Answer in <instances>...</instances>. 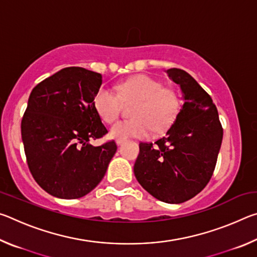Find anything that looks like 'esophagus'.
<instances>
[{
	"label": "esophagus",
	"instance_id": "34e87169",
	"mask_svg": "<svg viewBox=\"0 0 257 257\" xmlns=\"http://www.w3.org/2000/svg\"><path fill=\"white\" fill-rule=\"evenodd\" d=\"M125 142V139H122V138H118L115 141V143H116V145H121L122 144V143H124Z\"/></svg>",
	"mask_w": 257,
	"mask_h": 257
}]
</instances>
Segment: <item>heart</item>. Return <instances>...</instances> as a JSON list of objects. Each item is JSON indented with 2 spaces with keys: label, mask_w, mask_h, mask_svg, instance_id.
<instances>
[{
  "label": "heart",
  "mask_w": 257,
  "mask_h": 257,
  "mask_svg": "<svg viewBox=\"0 0 257 257\" xmlns=\"http://www.w3.org/2000/svg\"><path fill=\"white\" fill-rule=\"evenodd\" d=\"M134 119L119 121L112 125L113 138H145L151 133H161L175 121L180 108L179 95L172 87L163 86L154 78L139 75L124 80L118 86V93L103 86L94 96V106L105 123L119 118L123 103H135Z\"/></svg>",
  "instance_id": "heart-1"
}]
</instances>
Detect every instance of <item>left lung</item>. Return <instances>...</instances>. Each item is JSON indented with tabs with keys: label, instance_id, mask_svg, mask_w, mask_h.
<instances>
[{
	"label": "left lung",
	"instance_id": "obj_1",
	"mask_svg": "<svg viewBox=\"0 0 257 257\" xmlns=\"http://www.w3.org/2000/svg\"><path fill=\"white\" fill-rule=\"evenodd\" d=\"M167 73L180 85L185 102L164 137L139 143L134 172L152 196L179 204L196 196L210 181L223 128L211 96L189 73L177 68Z\"/></svg>",
	"mask_w": 257,
	"mask_h": 257
}]
</instances>
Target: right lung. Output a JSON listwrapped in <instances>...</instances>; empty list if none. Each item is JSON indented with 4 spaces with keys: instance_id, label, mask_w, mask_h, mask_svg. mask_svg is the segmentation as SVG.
Listing matches in <instances>:
<instances>
[{
    "instance_id": "right-lung-1",
    "label": "right lung",
    "mask_w": 257,
    "mask_h": 257,
    "mask_svg": "<svg viewBox=\"0 0 257 257\" xmlns=\"http://www.w3.org/2000/svg\"><path fill=\"white\" fill-rule=\"evenodd\" d=\"M101 73L69 67L34 87L21 120V138L35 181L52 196H85L105 175L116 152L114 141L101 146L90 138L107 133L94 106Z\"/></svg>"
}]
</instances>
